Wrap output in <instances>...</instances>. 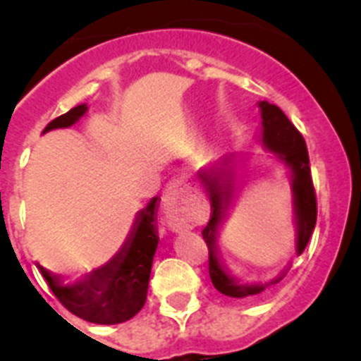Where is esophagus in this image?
Returning <instances> with one entry per match:
<instances>
[{"label":"esophagus","instance_id":"obj_1","mask_svg":"<svg viewBox=\"0 0 361 361\" xmlns=\"http://www.w3.org/2000/svg\"><path fill=\"white\" fill-rule=\"evenodd\" d=\"M161 210L167 226L173 231L188 230L203 221V208L188 197L187 188L180 181H173L165 188L161 197Z\"/></svg>","mask_w":361,"mask_h":361}]
</instances>
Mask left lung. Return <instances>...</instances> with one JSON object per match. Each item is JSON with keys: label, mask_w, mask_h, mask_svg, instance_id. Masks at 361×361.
I'll use <instances>...</instances> for the list:
<instances>
[{"label": "left lung", "mask_w": 361, "mask_h": 361, "mask_svg": "<svg viewBox=\"0 0 361 361\" xmlns=\"http://www.w3.org/2000/svg\"><path fill=\"white\" fill-rule=\"evenodd\" d=\"M262 110V142L267 149L276 153L279 160L287 165L292 173V192H294V221L298 230V240H295V252L301 255L308 245L310 237L313 233L315 222H317V197L312 181V171H310V158L306 142L298 128L288 121L283 110L276 104L260 101L258 103ZM230 158H224L221 164L214 165L208 171H200V180L207 188L212 203V217L207 228L203 230V238L208 245V272L214 287L221 294L230 298H247L264 292L269 285L278 283V278L271 283H238L231 276L226 274L219 262L217 251H215V237L219 233L222 219L230 208L233 200V174L228 167Z\"/></svg>", "instance_id": "8db88e82"}]
</instances>
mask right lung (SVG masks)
Returning a JSON list of instances; mask_svg holds the SVG:
<instances>
[{
	"label": "right lung",
	"mask_w": 361,
	"mask_h": 361,
	"mask_svg": "<svg viewBox=\"0 0 361 361\" xmlns=\"http://www.w3.org/2000/svg\"><path fill=\"white\" fill-rule=\"evenodd\" d=\"M85 112L87 104L74 106L53 119L44 128V133L56 128L73 126ZM157 207L158 196L139 212L123 249L109 264L92 271L82 281L63 285L59 276L39 265L51 292L71 313L94 324H119L130 321L142 310L158 245Z\"/></svg>",
	"instance_id": "obj_1"
}]
</instances>
